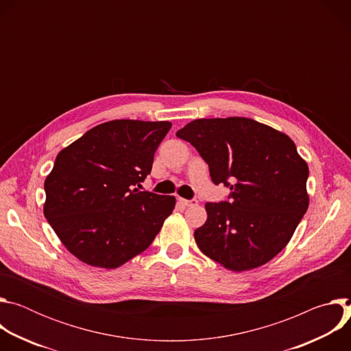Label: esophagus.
Here are the masks:
<instances>
[{
  "label": "esophagus",
  "instance_id": "esophagus-1",
  "mask_svg": "<svg viewBox=\"0 0 351 351\" xmlns=\"http://www.w3.org/2000/svg\"><path fill=\"white\" fill-rule=\"evenodd\" d=\"M180 203L186 207H193V206H197V199L195 198H191V199H186V198H180Z\"/></svg>",
  "mask_w": 351,
  "mask_h": 351
}]
</instances>
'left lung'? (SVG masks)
Listing matches in <instances>:
<instances>
[{"label": "left lung", "instance_id": "8db88e82", "mask_svg": "<svg viewBox=\"0 0 351 351\" xmlns=\"http://www.w3.org/2000/svg\"><path fill=\"white\" fill-rule=\"evenodd\" d=\"M208 164L211 180L230 189L207 203L194 230L202 252L230 271L261 267L290 241L308 208V165L293 140L250 118L195 119L176 132Z\"/></svg>", "mask_w": 351, "mask_h": 351}]
</instances>
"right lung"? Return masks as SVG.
<instances>
[{
    "mask_svg": "<svg viewBox=\"0 0 351 351\" xmlns=\"http://www.w3.org/2000/svg\"><path fill=\"white\" fill-rule=\"evenodd\" d=\"M171 126L110 121L60 152L44 182V217L76 258L114 269L153 243L176 199L137 187Z\"/></svg>",
    "mask_w": 351,
    "mask_h": 351,
    "instance_id": "add662e5",
    "label": "right lung"
}]
</instances>
